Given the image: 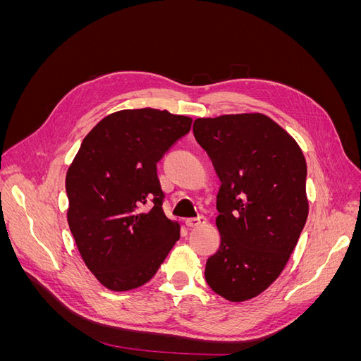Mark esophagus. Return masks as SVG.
I'll return each instance as SVG.
<instances>
[{"label":"esophagus","mask_w":361,"mask_h":361,"mask_svg":"<svg viewBox=\"0 0 361 361\" xmlns=\"http://www.w3.org/2000/svg\"><path fill=\"white\" fill-rule=\"evenodd\" d=\"M204 223H206V218H204V216L188 218V220L185 221V224H187V227H190V228H195V227H199V226H202V224H204Z\"/></svg>","instance_id":"1"}]
</instances>
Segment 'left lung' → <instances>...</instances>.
I'll use <instances>...</instances> for the list:
<instances>
[{"label":"left lung","instance_id":"8db88e82","mask_svg":"<svg viewBox=\"0 0 361 361\" xmlns=\"http://www.w3.org/2000/svg\"><path fill=\"white\" fill-rule=\"evenodd\" d=\"M192 133L218 179L220 248L204 279L220 297H257L285 269L309 215L307 166L300 146L260 113L194 120Z\"/></svg>","mask_w":361,"mask_h":361}]
</instances>
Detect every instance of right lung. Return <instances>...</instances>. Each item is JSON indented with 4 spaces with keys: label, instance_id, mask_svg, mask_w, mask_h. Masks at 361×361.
I'll return each instance as SVG.
<instances>
[{
    "label": "right lung",
    "instance_id": "1",
    "mask_svg": "<svg viewBox=\"0 0 361 361\" xmlns=\"http://www.w3.org/2000/svg\"><path fill=\"white\" fill-rule=\"evenodd\" d=\"M192 118L140 108L104 117L66 174L68 223L85 267L106 289L143 286L180 236L162 211L157 162Z\"/></svg>",
    "mask_w": 361,
    "mask_h": 361
}]
</instances>
